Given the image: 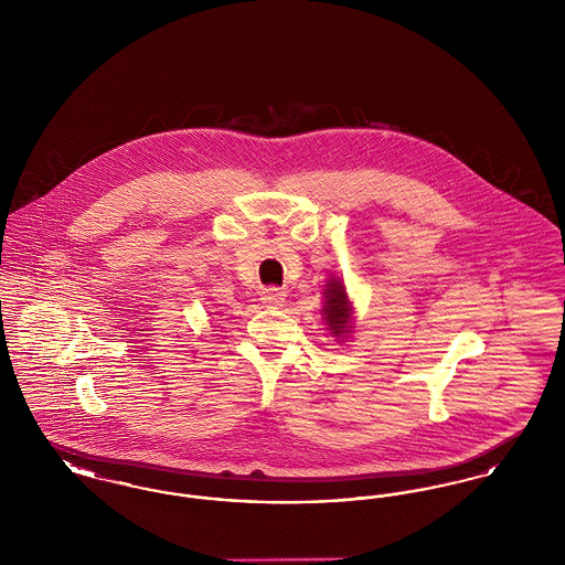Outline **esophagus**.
Here are the masks:
<instances>
[{
    "label": "esophagus",
    "instance_id": "esophagus-1",
    "mask_svg": "<svg viewBox=\"0 0 565 565\" xmlns=\"http://www.w3.org/2000/svg\"><path fill=\"white\" fill-rule=\"evenodd\" d=\"M265 307H279L286 300V292L279 288H265V292L260 296Z\"/></svg>",
    "mask_w": 565,
    "mask_h": 565
}]
</instances>
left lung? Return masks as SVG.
I'll list each match as a JSON object with an SVG mask.
<instances>
[{"instance_id": "left-lung-1", "label": "left lung", "mask_w": 565, "mask_h": 565, "mask_svg": "<svg viewBox=\"0 0 565 565\" xmlns=\"http://www.w3.org/2000/svg\"><path fill=\"white\" fill-rule=\"evenodd\" d=\"M326 302H323V313H326V323L330 326L328 330L339 337L343 332H350L351 311L348 295H345V286L339 279H330L326 290Z\"/></svg>"}]
</instances>
